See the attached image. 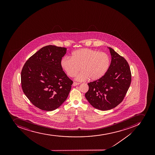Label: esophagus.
<instances>
[{"mask_svg": "<svg viewBox=\"0 0 155 155\" xmlns=\"http://www.w3.org/2000/svg\"><path fill=\"white\" fill-rule=\"evenodd\" d=\"M79 83L75 82H74L73 83V86H77V85H79Z\"/></svg>", "mask_w": 155, "mask_h": 155, "instance_id": "1", "label": "esophagus"}]
</instances>
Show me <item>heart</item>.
I'll list each match as a JSON object with an SVG mask.
<instances>
[{
  "label": "heart",
  "mask_w": 155,
  "mask_h": 155,
  "mask_svg": "<svg viewBox=\"0 0 155 155\" xmlns=\"http://www.w3.org/2000/svg\"><path fill=\"white\" fill-rule=\"evenodd\" d=\"M111 63L110 55L95 49L82 48L72 53V58L65 56L60 61L62 68L67 75L73 77L80 70L82 71L76 80L83 81L90 78L96 81L103 78L108 71Z\"/></svg>",
  "instance_id": "b5f03b06"
}]
</instances>
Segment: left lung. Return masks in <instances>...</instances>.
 Wrapping results in <instances>:
<instances>
[{"mask_svg":"<svg viewBox=\"0 0 155 155\" xmlns=\"http://www.w3.org/2000/svg\"><path fill=\"white\" fill-rule=\"evenodd\" d=\"M110 49L111 61L110 68L100 79L88 84L89 90L85 97L94 107L107 110L122 102L131 82V73L126 59Z\"/></svg>","mask_w":155,"mask_h":155,"instance_id":"8db88e82","label":"left lung"}]
</instances>
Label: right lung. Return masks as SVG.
Returning <instances> with one entry per match:
<instances>
[{"mask_svg":"<svg viewBox=\"0 0 155 155\" xmlns=\"http://www.w3.org/2000/svg\"><path fill=\"white\" fill-rule=\"evenodd\" d=\"M67 48L47 45L29 58L22 68L24 93L35 107L46 111L59 107L66 100L73 81L60 65Z\"/></svg>","mask_w":155,"mask_h":155,"instance_id":"right-lung-1","label":"right lung"}]
</instances>
